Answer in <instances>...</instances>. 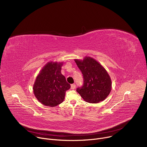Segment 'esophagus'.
Wrapping results in <instances>:
<instances>
[{
    "instance_id": "obj_1",
    "label": "esophagus",
    "mask_w": 147,
    "mask_h": 147,
    "mask_svg": "<svg viewBox=\"0 0 147 147\" xmlns=\"http://www.w3.org/2000/svg\"><path fill=\"white\" fill-rule=\"evenodd\" d=\"M75 88H76V85L74 84H73L71 85V89L74 90Z\"/></svg>"
}]
</instances>
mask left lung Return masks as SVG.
Returning a JSON list of instances; mask_svg holds the SVG:
<instances>
[{
    "instance_id": "8db88e82",
    "label": "left lung",
    "mask_w": 147,
    "mask_h": 147,
    "mask_svg": "<svg viewBox=\"0 0 147 147\" xmlns=\"http://www.w3.org/2000/svg\"><path fill=\"white\" fill-rule=\"evenodd\" d=\"M84 77V86L77 92L87 102L97 103L105 99L112 90V80L108 71L99 63L90 56L74 59Z\"/></svg>"
}]
</instances>
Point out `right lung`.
I'll return each instance as SVG.
<instances>
[{
  "label": "right lung",
  "instance_id": "right-lung-1",
  "mask_svg": "<svg viewBox=\"0 0 147 147\" xmlns=\"http://www.w3.org/2000/svg\"><path fill=\"white\" fill-rule=\"evenodd\" d=\"M63 62L51 61L42 67L36 77L33 92L44 105L55 107L63 102L66 91L70 88L65 77L61 73Z\"/></svg>",
  "mask_w": 147,
  "mask_h": 147
}]
</instances>
